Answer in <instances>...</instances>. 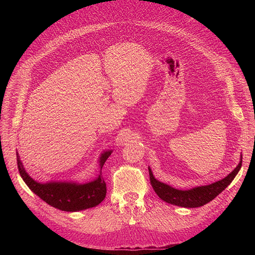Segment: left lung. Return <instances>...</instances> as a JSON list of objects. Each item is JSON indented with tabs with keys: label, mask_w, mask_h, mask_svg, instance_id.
Segmentation results:
<instances>
[{
	"label": "left lung",
	"mask_w": 255,
	"mask_h": 255,
	"mask_svg": "<svg viewBox=\"0 0 255 255\" xmlns=\"http://www.w3.org/2000/svg\"><path fill=\"white\" fill-rule=\"evenodd\" d=\"M243 163V155H241V161L237 165L234 170L228 174L225 179L212 183L210 185H204V186H198L188 190H180L173 188L169 185L157 181L153 176L151 168L149 167V174H150V182L154 191L156 195L164 200L165 202L170 203L173 205L182 206V207H200L204 204L211 202L213 199L217 197L220 192L225 190L229 185L234 180V177L241 170Z\"/></svg>",
	"instance_id": "1"
}]
</instances>
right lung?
I'll use <instances>...</instances> for the list:
<instances>
[{
    "label": "right lung",
    "mask_w": 255,
    "mask_h": 255,
    "mask_svg": "<svg viewBox=\"0 0 255 255\" xmlns=\"http://www.w3.org/2000/svg\"><path fill=\"white\" fill-rule=\"evenodd\" d=\"M112 150L105 151L100 157V168L102 169ZM17 164L20 175L34 194L49 205L65 212H78L95 207L101 203L106 196V184L100 171L95 181L85 184L73 182H49L39 183L30 177L23 167L17 152Z\"/></svg>",
    "instance_id": "obj_1"
}]
</instances>
